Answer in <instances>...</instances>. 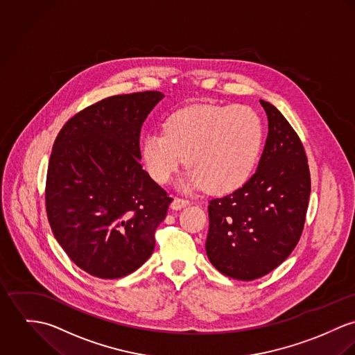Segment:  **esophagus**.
I'll return each instance as SVG.
<instances>
[{"mask_svg":"<svg viewBox=\"0 0 355 355\" xmlns=\"http://www.w3.org/2000/svg\"><path fill=\"white\" fill-rule=\"evenodd\" d=\"M191 201L189 200H185V198H180V197H174V200L171 201V208L173 209H181L187 205H189Z\"/></svg>","mask_w":355,"mask_h":355,"instance_id":"34e87169","label":"esophagus"}]
</instances>
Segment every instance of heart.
<instances>
[{"label": "heart", "instance_id": "heart-1", "mask_svg": "<svg viewBox=\"0 0 355 355\" xmlns=\"http://www.w3.org/2000/svg\"><path fill=\"white\" fill-rule=\"evenodd\" d=\"M263 146V125L248 106L198 105L170 114L163 132H148L140 158L148 175L166 184L184 157L191 167L182 188L215 195L234 192L250 177Z\"/></svg>", "mask_w": 355, "mask_h": 355}]
</instances>
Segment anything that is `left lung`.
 Returning <instances> with one entry per match:
<instances>
[{"label": "left lung", "instance_id": "obj_1", "mask_svg": "<svg viewBox=\"0 0 355 355\" xmlns=\"http://www.w3.org/2000/svg\"><path fill=\"white\" fill-rule=\"evenodd\" d=\"M268 136L256 173L232 195L208 205L205 250L212 266L236 280H254L280 266L305 225L311 173L304 146L274 105L260 101Z\"/></svg>", "mask_w": 355, "mask_h": 355}]
</instances>
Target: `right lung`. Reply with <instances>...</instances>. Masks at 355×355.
<instances>
[{
    "label": "right lung",
    "mask_w": 355,
    "mask_h": 355,
    "mask_svg": "<svg viewBox=\"0 0 355 355\" xmlns=\"http://www.w3.org/2000/svg\"><path fill=\"white\" fill-rule=\"evenodd\" d=\"M159 91L96 102L60 130L46 178L50 227L89 275L117 279L141 267L173 201L140 164V130Z\"/></svg>",
    "instance_id": "add662e5"
}]
</instances>
